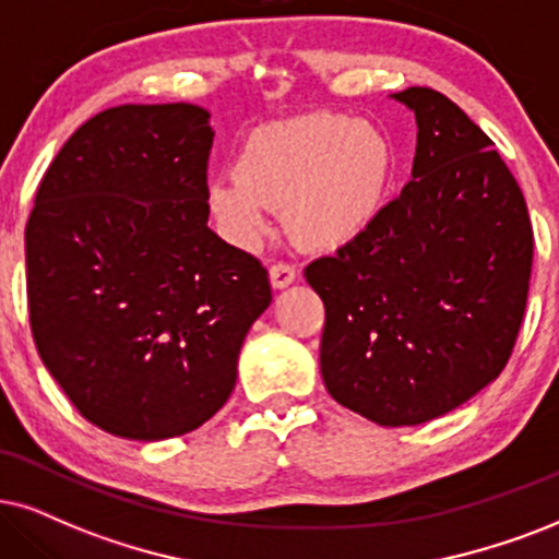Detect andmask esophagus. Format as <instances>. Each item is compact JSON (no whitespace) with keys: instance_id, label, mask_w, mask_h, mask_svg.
<instances>
[{"instance_id":"1","label":"esophagus","mask_w":559,"mask_h":559,"mask_svg":"<svg viewBox=\"0 0 559 559\" xmlns=\"http://www.w3.org/2000/svg\"><path fill=\"white\" fill-rule=\"evenodd\" d=\"M296 275H299V271H296V265L284 263V260H278V263L271 265V284L275 288H286L288 284H294Z\"/></svg>"}]
</instances>
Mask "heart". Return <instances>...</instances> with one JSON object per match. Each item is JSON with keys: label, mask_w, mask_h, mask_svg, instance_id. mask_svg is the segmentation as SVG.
I'll return each instance as SVG.
<instances>
[{"label": "heart", "mask_w": 559, "mask_h": 559, "mask_svg": "<svg viewBox=\"0 0 559 559\" xmlns=\"http://www.w3.org/2000/svg\"><path fill=\"white\" fill-rule=\"evenodd\" d=\"M397 152L379 126L309 112L263 126L245 139L237 167L209 182V206L237 245L271 231L286 209L288 231L314 250H335L358 237L390 195Z\"/></svg>", "instance_id": "heart-1"}]
</instances>
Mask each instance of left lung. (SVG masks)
Listing matches in <instances>:
<instances>
[{"instance_id": "1", "label": "left lung", "mask_w": 559, "mask_h": 559, "mask_svg": "<svg viewBox=\"0 0 559 559\" xmlns=\"http://www.w3.org/2000/svg\"><path fill=\"white\" fill-rule=\"evenodd\" d=\"M415 110L413 180L335 255L304 267L324 304L332 400L379 426H420L500 377L524 322L534 229L487 133L430 87Z\"/></svg>"}]
</instances>
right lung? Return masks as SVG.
Returning a JSON list of instances; mask_svg holds the SVG:
<instances>
[{"label":"right lung","instance_id":"add662e5","mask_svg":"<svg viewBox=\"0 0 559 559\" xmlns=\"http://www.w3.org/2000/svg\"><path fill=\"white\" fill-rule=\"evenodd\" d=\"M211 141L198 105H118L69 136L35 193V348L105 433L162 441L203 426L273 299L265 265L206 224Z\"/></svg>","mask_w":559,"mask_h":559}]
</instances>
